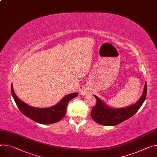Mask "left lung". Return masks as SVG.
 Masks as SVG:
<instances>
[{"label":"left lung","instance_id":"1","mask_svg":"<svg viewBox=\"0 0 157 157\" xmlns=\"http://www.w3.org/2000/svg\"><path fill=\"white\" fill-rule=\"evenodd\" d=\"M147 93V84L145 83L143 94L134 105L120 109H113L105 104L97 96L94 95L96 104L92 108L91 117L96 123L105 126H115L133 117L138 111L145 100Z\"/></svg>","mask_w":157,"mask_h":157}]
</instances>
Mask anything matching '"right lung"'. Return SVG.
Wrapping results in <instances>:
<instances>
[{"instance_id": "obj_1", "label": "right lung", "mask_w": 157, "mask_h": 157, "mask_svg": "<svg viewBox=\"0 0 157 157\" xmlns=\"http://www.w3.org/2000/svg\"><path fill=\"white\" fill-rule=\"evenodd\" d=\"M11 92L19 109L24 115L40 124H52L59 121L66 115L68 103L78 95V93H71L64 97L56 105L46 108H37L30 106L22 101L14 93L12 84Z\"/></svg>"}]
</instances>
